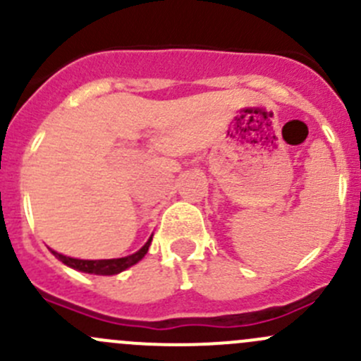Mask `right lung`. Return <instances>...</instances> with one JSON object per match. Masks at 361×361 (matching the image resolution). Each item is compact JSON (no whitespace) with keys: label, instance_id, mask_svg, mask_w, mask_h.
Here are the masks:
<instances>
[{"label":"right lung","instance_id":"right-lung-1","mask_svg":"<svg viewBox=\"0 0 361 361\" xmlns=\"http://www.w3.org/2000/svg\"><path fill=\"white\" fill-rule=\"evenodd\" d=\"M150 245H152V238L148 239V241L145 243L143 248L137 250L136 253L127 255V257H122V258H104V260H82V258L66 257V255H61L54 250H52V253L57 260H61L64 265L75 269V271L85 272V274L113 276V274H120L122 271H126V269L133 267L134 264H137V262H140L141 258L147 255Z\"/></svg>","mask_w":361,"mask_h":361}]
</instances>
